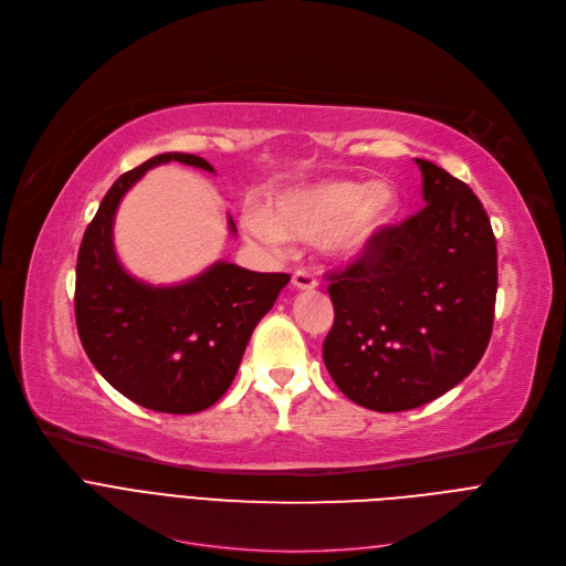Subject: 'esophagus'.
<instances>
[{"mask_svg": "<svg viewBox=\"0 0 566 566\" xmlns=\"http://www.w3.org/2000/svg\"><path fill=\"white\" fill-rule=\"evenodd\" d=\"M292 285H294L296 290L308 292V290H315V287H317V279H315L311 272H306V270H296V272L292 274Z\"/></svg>", "mask_w": 566, "mask_h": 566, "instance_id": "esophagus-1", "label": "esophagus"}]
</instances>
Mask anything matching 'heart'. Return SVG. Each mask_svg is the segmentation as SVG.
Here are the masks:
<instances>
[{"instance_id":"1","label":"heart","mask_w":566,"mask_h":566,"mask_svg":"<svg viewBox=\"0 0 566 566\" xmlns=\"http://www.w3.org/2000/svg\"><path fill=\"white\" fill-rule=\"evenodd\" d=\"M397 193L388 182L358 187L352 180H319L272 196L270 212L251 203L242 212L247 238L268 251H283L290 238L317 240L331 258L363 253L390 221Z\"/></svg>"}]
</instances>
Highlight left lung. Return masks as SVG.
Returning a JSON list of instances; mask_svg holds the SVG:
<instances>
[{
	"mask_svg": "<svg viewBox=\"0 0 566 566\" xmlns=\"http://www.w3.org/2000/svg\"><path fill=\"white\" fill-rule=\"evenodd\" d=\"M424 206L384 226L343 272L326 274L334 326L324 365L352 402L409 411L437 400L480 363L493 328L497 253L473 189L416 159Z\"/></svg>",
	"mask_w": 566,
	"mask_h": 566,
	"instance_id": "left-lung-1",
	"label": "left lung"
}]
</instances>
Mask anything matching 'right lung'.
<instances>
[{"mask_svg":"<svg viewBox=\"0 0 566 566\" xmlns=\"http://www.w3.org/2000/svg\"><path fill=\"white\" fill-rule=\"evenodd\" d=\"M164 161L214 174L203 157L164 153L112 185L77 253L75 319L95 370L127 400L159 413H196L230 388L255 324L290 276L217 262L174 287L132 279L114 251V217L125 191ZM230 230H235L232 221Z\"/></svg>","mask_w":566,"mask_h":566,"instance_id":"1","label":"right lung"}]
</instances>
